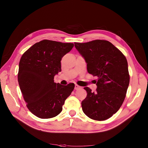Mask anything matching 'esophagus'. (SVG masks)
Wrapping results in <instances>:
<instances>
[{
  "instance_id": "obj_1",
  "label": "esophagus",
  "mask_w": 148,
  "mask_h": 148,
  "mask_svg": "<svg viewBox=\"0 0 148 148\" xmlns=\"http://www.w3.org/2000/svg\"><path fill=\"white\" fill-rule=\"evenodd\" d=\"M82 88V87L81 86H79L78 84H75V90H78V89H81Z\"/></svg>"
}]
</instances>
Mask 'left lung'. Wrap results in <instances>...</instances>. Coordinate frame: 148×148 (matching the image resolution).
Wrapping results in <instances>:
<instances>
[{"label":"left lung","mask_w":148,"mask_h":148,"mask_svg":"<svg viewBox=\"0 0 148 148\" xmlns=\"http://www.w3.org/2000/svg\"><path fill=\"white\" fill-rule=\"evenodd\" d=\"M74 44L88 64V72L98 77L95 92L84 88L87 96L82 102V110L92 119L106 120L118 111L126 97L130 83L127 59L106 40Z\"/></svg>","instance_id":"1"}]
</instances>
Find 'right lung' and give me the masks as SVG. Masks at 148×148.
Instances as JSON below:
<instances>
[{
	"instance_id": "obj_1",
	"label": "right lung",
	"mask_w": 148,
	"mask_h": 148,
	"mask_svg": "<svg viewBox=\"0 0 148 148\" xmlns=\"http://www.w3.org/2000/svg\"><path fill=\"white\" fill-rule=\"evenodd\" d=\"M73 43L44 40L26 50L20 59L18 82L29 111L41 119L55 117L74 89V83L63 86L54 82L61 71V60Z\"/></svg>"
}]
</instances>
